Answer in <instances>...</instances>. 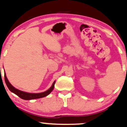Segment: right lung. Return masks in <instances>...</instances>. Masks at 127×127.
Segmentation results:
<instances>
[{
  "label": "right lung",
  "mask_w": 127,
  "mask_h": 127,
  "mask_svg": "<svg viewBox=\"0 0 127 127\" xmlns=\"http://www.w3.org/2000/svg\"><path fill=\"white\" fill-rule=\"evenodd\" d=\"M4 80H5V83L6 84L7 88L10 90L12 92L13 94L18 96L21 99H24V100H31V99H39L41 98V97H44L47 96L50 93L53 91V89L54 88V85L56 83V81H54V83H53L52 86H51L49 89L47 91L44 92L38 93V94H31V93H27L25 92H23L18 90L17 89L14 88L12 85L9 83V80H7L6 76V73L4 72Z\"/></svg>",
  "instance_id": "right-lung-1"
}]
</instances>
